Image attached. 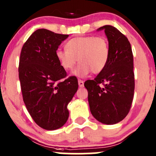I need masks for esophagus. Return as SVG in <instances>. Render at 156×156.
<instances>
[{
  "label": "esophagus",
  "mask_w": 156,
  "mask_h": 156,
  "mask_svg": "<svg viewBox=\"0 0 156 156\" xmlns=\"http://www.w3.org/2000/svg\"><path fill=\"white\" fill-rule=\"evenodd\" d=\"M78 84H79V86L80 87H83L84 86V81L81 80H78Z\"/></svg>",
  "instance_id": "obj_1"
}]
</instances>
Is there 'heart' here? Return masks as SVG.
<instances>
[{
    "instance_id": "b5f03b06",
    "label": "heart",
    "mask_w": 156,
    "mask_h": 156,
    "mask_svg": "<svg viewBox=\"0 0 156 156\" xmlns=\"http://www.w3.org/2000/svg\"><path fill=\"white\" fill-rule=\"evenodd\" d=\"M66 48L57 50L56 59L65 71H71L78 59L80 64L73 73L76 76L101 73L109 62L110 45L104 37H76L66 43Z\"/></svg>"
}]
</instances>
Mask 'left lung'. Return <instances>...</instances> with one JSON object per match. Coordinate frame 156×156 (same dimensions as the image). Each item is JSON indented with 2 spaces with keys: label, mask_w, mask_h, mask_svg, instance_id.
<instances>
[{
  "label": "left lung",
  "mask_w": 156,
  "mask_h": 156,
  "mask_svg": "<svg viewBox=\"0 0 156 156\" xmlns=\"http://www.w3.org/2000/svg\"><path fill=\"white\" fill-rule=\"evenodd\" d=\"M105 31L110 45L109 62L97 77L87 80L84 85L94 118L101 123L114 125L125 118L132 105L133 56L128 39L116 28L106 25L97 29Z\"/></svg>",
  "instance_id": "8db88e82"
}]
</instances>
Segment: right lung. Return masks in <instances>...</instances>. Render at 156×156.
Instances as JSON below:
<instances>
[{
  "instance_id": "1",
  "label": "right lung",
  "mask_w": 156,
  "mask_h": 156,
  "mask_svg": "<svg viewBox=\"0 0 156 156\" xmlns=\"http://www.w3.org/2000/svg\"><path fill=\"white\" fill-rule=\"evenodd\" d=\"M68 37L37 29L20 53L18 71L23 99L33 120L45 130H57L66 124L67 106L78 89L76 76L66 79V71L56 59L59 45Z\"/></svg>"
}]
</instances>
